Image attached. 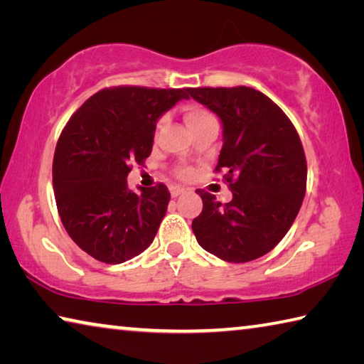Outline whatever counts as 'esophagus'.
I'll use <instances>...</instances> for the list:
<instances>
[{
  "label": "esophagus",
  "mask_w": 364,
  "mask_h": 364,
  "mask_svg": "<svg viewBox=\"0 0 364 364\" xmlns=\"http://www.w3.org/2000/svg\"><path fill=\"white\" fill-rule=\"evenodd\" d=\"M170 193H171V197H178V196H181L183 193H186V189L181 188V186H171Z\"/></svg>",
  "instance_id": "34e87169"
}]
</instances>
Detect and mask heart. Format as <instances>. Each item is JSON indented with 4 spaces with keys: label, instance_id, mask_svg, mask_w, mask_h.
<instances>
[{
    "label": "heart",
    "instance_id": "1",
    "mask_svg": "<svg viewBox=\"0 0 364 364\" xmlns=\"http://www.w3.org/2000/svg\"><path fill=\"white\" fill-rule=\"evenodd\" d=\"M207 120H213V115L208 112V110H205L204 107H199V106H188L186 109H184V122H186L188 128L191 130V128L199 125V123H204ZM162 120H160L157 123V128L162 127ZM183 175L186 176L188 175V170L183 171Z\"/></svg>",
    "mask_w": 364,
    "mask_h": 364
}]
</instances>
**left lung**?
I'll use <instances>...</instances> for the list:
<instances>
[{"label": "left lung", "mask_w": 364, "mask_h": 364, "mask_svg": "<svg viewBox=\"0 0 364 364\" xmlns=\"http://www.w3.org/2000/svg\"><path fill=\"white\" fill-rule=\"evenodd\" d=\"M189 96L218 115L223 147L215 170H226L232 199L221 205L205 191L193 231L202 249L231 263L255 260L286 236L304 202L306 160L292 122L260 91L189 88Z\"/></svg>", "instance_id": "8db88e82"}]
</instances>
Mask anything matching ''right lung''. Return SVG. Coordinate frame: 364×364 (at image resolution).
Returning a JSON list of instances; mask_svg holds the SVG:
<instances>
[{"label":"right lung","mask_w":364,"mask_h":364,"mask_svg":"<svg viewBox=\"0 0 364 364\" xmlns=\"http://www.w3.org/2000/svg\"><path fill=\"white\" fill-rule=\"evenodd\" d=\"M188 90L117 86L96 93L67 122L53 162L65 231L96 260L117 264L152 244L167 213L165 184L128 189L132 164L151 156L156 123Z\"/></svg>","instance_id":"obj_1"}]
</instances>
